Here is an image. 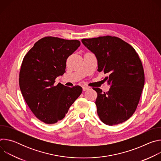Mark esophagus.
<instances>
[{
	"label": "esophagus",
	"instance_id": "1",
	"mask_svg": "<svg viewBox=\"0 0 161 161\" xmlns=\"http://www.w3.org/2000/svg\"><path fill=\"white\" fill-rule=\"evenodd\" d=\"M90 88L89 87H87V86H83V91H86V90H89Z\"/></svg>",
	"mask_w": 161,
	"mask_h": 161
}]
</instances>
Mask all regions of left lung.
Here are the masks:
<instances>
[{"label": "left lung", "instance_id": "1", "mask_svg": "<svg viewBox=\"0 0 161 161\" xmlns=\"http://www.w3.org/2000/svg\"><path fill=\"white\" fill-rule=\"evenodd\" d=\"M82 43L97 59L99 72L108 74L105 78L110 88L97 93L96 100L97 114L109 125L127 120L135 112L145 83L143 65L131 46L115 36H102L81 39Z\"/></svg>", "mask_w": 161, "mask_h": 161}]
</instances>
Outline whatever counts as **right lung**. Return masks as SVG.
<instances>
[{
	"mask_svg": "<svg viewBox=\"0 0 161 161\" xmlns=\"http://www.w3.org/2000/svg\"><path fill=\"white\" fill-rule=\"evenodd\" d=\"M80 46L78 40L45 37L25 55L19 75L20 90L34 115L47 124L63 119L82 92L80 86H55L65 72L66 60Z\"/></svg>",
	"mask_w": 161,
	"mask_h": 161,
	"instance_id": "obj_1",
	"label": "right lung"
}]
</instances>
